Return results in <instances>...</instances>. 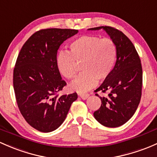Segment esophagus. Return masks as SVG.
I'll use <instances>...</instances> for the list:
<instances>
[{"instance_id": "esophagus-1", "label": "esophagus", "mask_w": 157, "mask_h": 157, "mask_svg": "<svg viewBox=\"0 0 157 157\" xmlns=\"http://www.w3.org/2000/svg\"><path fill=\"white\" fill-rule=\"evenodd\" d=\"M80 97L82 99L86 100L89 97V94H80Z\"/></svg>"}]
</instances>
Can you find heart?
Wrapping results in <instances>:
<instances>
[{"label": "heart", "instance_id": "heart-1", "mask_svg": "<svg viewBox=\"0 0 157 157\" xmlns=\"http://www.w3.org/2000/svg\"><path fill=\"white\" fill-rule=\"evenodd\" d=\"M117 56V49L111 39H101L94 35H83L69 45V52L62 51L57 55L58 70L67 79L75 77L81 62L83 71L72 82L71 88L83 92L92 88L97 80L102 82L108 78L113 71Z\"/></svg>", "mask_w": 157, "mask_h": 157}]
</instances>
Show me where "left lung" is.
I'll use <instances>...</instances> for the list:
<instances>
[{"label": "left lung", "mask_w": 157, "mask_h": 157, "mask_svg": "<svg viewBox=\"0 0 157 157\" xmlns=\"http://www.w3.org/2000/svg\"><path fill=\"white\" fill-rule=\"evenodd\" d=\"M104 29L115 43L117 49V61L108 79L104 80L95 92H108L100 97L101 105L94 112L95 120L106 127L114 128L126 123L138 108L141 97L142 67L139 56L134 45L122 31L100 26L88 30Z\"/></svg>", "instance_id": "8db88e82"}]
</instances>
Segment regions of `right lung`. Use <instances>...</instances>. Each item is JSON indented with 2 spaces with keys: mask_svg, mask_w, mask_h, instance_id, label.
I'll return each instance as SVG.
<instances>
[{
  "mask_svg": "<svg viewBox=\"0 0 157 157\" xmlns=\"http://www.w3.org/2000/svg\"><path fill=\"white\" fill-rule=\"evenodd\" d=\"M78 33L74 29L40 30L22 46L13 70L16 102L28 123L42 132L59 128L65 121L76 92L59 95L66 85L56 59L61 44Z\"/></svg>",
  "mask_w": 157,
  "mask_h": 157,
  "instance_id": "obj_1",
  "label": "right lung"
}]
</instances>
